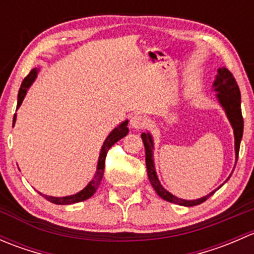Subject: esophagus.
<instances>
[{
	"instance_id": "1",
	"label": "esophagus",
	"mask_w": 254,
	"mask_h": 254,
	"mask_svg": "<svg viewBox=\"0 0 254 254\" xmlns=\"http://www.w3.org/2000/svg\"><path fill=\"white\" fill-rule=\"evenodd\" d=\"M146 124H147V119L143 115L135 114L130 118V127H132V129H142V127H145Z\"/></svg>"
}]
</instances>
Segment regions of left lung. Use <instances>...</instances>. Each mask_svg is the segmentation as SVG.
<instances>
[{"mask_svg": "<svg viewBox=\"0 0 254 254\" xmlns=\"http://www.w3.org/2000/svg\"><path fill=\"white\" fill-rule=\"evenodd\" d=\"M212 89L216 92V98L217 102L220 103V106L222 107L225 113H226V117L229 119L230 124H231L232 129H234V136H235V156H236V162L238 157V151H240V143L242 140L243 135V118H242V112H241V93L240 88H238V84L235 79L232 73L227 70L226 67H220L217 70L216 78H215L214 83H212ZM141 139L143 145H145V152H146V168H147V176L148 179L151 182V186L153 187V189L156 190V193L161 196L162 199H165L166 201H170V203L178 204L182 206H194L199 205V204L204 203L207 198L212 195L215 191L219 188L214 189L212 191H210L209 194L205 196H201L199 199H194V200H186V199L178 198V196L173 195L172 193L165 189L161 184L160 179H158L157 173H156L155 163H153V139L152 135L150 132H142ZM236 166V165H235ZM226 179L225 182H227L230 179Z\"/></svg>", "mask_w": 254, "mask_h": 254, "instance_id": "left-lung-1", "label": "left lung"}]
</instances>
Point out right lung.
Here are the masks:
<instances>
[{
  "label": "right lung",
  "instance_id": "add662e5",
  "mask_svg": "<svg viewBox=\"0 0 254 254\" xmlns=\"http://www.w3.org/2000/svg\"><path fill=\"white\" fill-rule=\"evenodd\" d=\"M38 72H39V70H38V68H33V70L29 72V75L23 79L22 84H20L19 92H18L17 109L19 108L20 104H22L23 99H24V97H25V94H27L29 87L32 86L33 82H34L35 78H37ZM16 118H17V114H14L13 127H14V123H16ZM127 123H129V120H124L123 123H120L117 127H114V129L112 130L111 134H109L108 136H107V139L104 140L103 145H102V148H101V152H99L96 173H94L93 178L89 181V183L87 184V186L84 187L82 190H79L78 193L73 194V195L61 196V198L60 196H51V195H44V194H43V195L45 196V199L50 201V203L58 204V205H70V204L79 203V201L87 200V199L91 198V196L96 193V190L98 189L99 184H101L102 178H103L104 162H106L107 152H108L109 148H111L115 142H118L120 139H123L124 136H127V132H129V129H127Z\"/></svg>",
  "mask_w": 254,
  "mask_h": 254
}]
</instances>
